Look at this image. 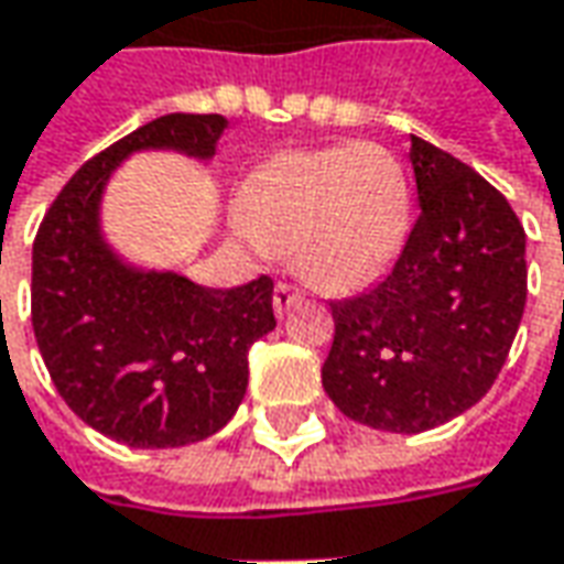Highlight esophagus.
<instances>
[{
    "mask_svg": "<svg viewBox=\"0 0 564 564\" xmlns=\"http://www.w3.org/2000/svg\"><path fill=\"white\" fill-rule=\"evenodd\" d=\"M302 302V293L296 286H290V283H278L274 286V312H278V318H283L290 308H296Z\"/></svg>",
    "mask_w": 564,
    "mask_h": 564,
    "instance_id": "34e87169",
    "label": "esophagus"
}]
</instances>
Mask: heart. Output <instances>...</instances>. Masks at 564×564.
I'll use <instances>...</instances> for the list:
<instances>
[{"label":"heart","instance_id":"b5f03b06","mask_svg":"<svg viewBox=\"0 0 564 564\" xmlns=\"http://www.w3.org/2000/svg\"><path fill=\"white\" fill-rule=\"evenodd\" d=\"M237 218L321 293H356L387 274L409 237L412 189L393 152L359 140L293 149L240 186Z\"/></svg>","mask_w":564,"mask_h":564}]
</instances>
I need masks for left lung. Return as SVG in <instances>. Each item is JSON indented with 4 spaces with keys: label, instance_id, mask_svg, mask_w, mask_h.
<instances>
[{
    "label": "left lung",
    "instance_id": "left-lung-1",
    "mask_svg": "<svg viewBox=\"0 0 564 564\" xmlns=\"http://www.w3.org/2000/svg\"><path fill=\"white\" fill-rule=\"evenodd\" d=\"M417 215L393 271L330 302L321 383L343 415L421 434L487 397L528 300L524 227L506 196L449 152L412 137Z\"/></svg>",
    "mask_w": 564,
    "mask_h": 564
}]
</instances>
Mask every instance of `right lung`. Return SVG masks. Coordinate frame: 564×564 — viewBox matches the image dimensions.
Segmentation results:
<instances>
[{
    "instance_id": "add662e5",
    "label": "right lung",
    "mask_w": 564,
    "mask_h": 564,
    "mask_svg": "<svg viewBox=\"0 0 564 564\" xmlns=\"http://www.w3.org/2000/svg\"><path fill=\"white\" fill-rule=\"evenodd\" d=\"M221 115L155 118L80 167L33 243V334L70 412L133 449H171L218 434L249 383V346L274 330L271 278L215 290L130 262L108 243V181L137 152L208 165Z\"/></svg>"
}]
</instances>
